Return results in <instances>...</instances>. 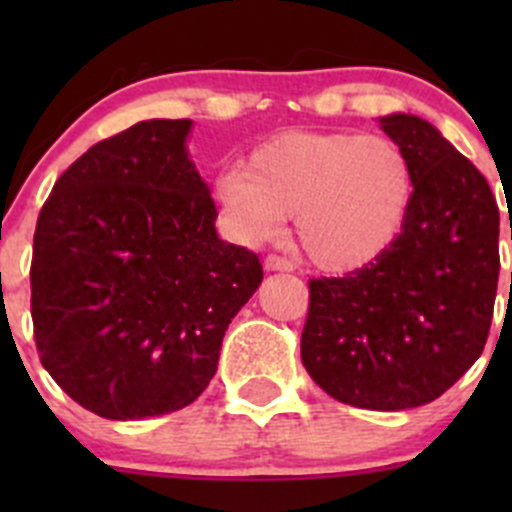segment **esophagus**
Wrapping results in <instances>:
<instances>
[{
    "label": "esophagus",
    "mask_w": 512,
    "mask_h": 512,
    "mask_svg": "<svg viewBox=\"0 0 512 512\" xmlns=\"http://www.w3.org/2000/svg\"><path fill=\"white\" fill-rule=\"evenodd\" d=\"M265 267L270 272H292L294 265L287 260V257H280V255H267L265 257Z\"/></svg>",
    "instance_id": "1"
}]
</instances>
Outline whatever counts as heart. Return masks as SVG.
Returning <instances> with one entry per match:
<instances>
[{
	"mask_svg": "<svg viewBox=\"0 0 512 512\" xmlns=\"http://www.w3.org/2000/svg\"><path fill=\"white\" fill-rule=\"evenodd\" d=\"M414 188V165L394 138L285 131L260 143L247 168H225L215 193L237 240H270L294 215L307 260L349 272L376 260L399 237Z\"/></svg>",
	"mask_w": 512,
	"mask_h": 512,
	"instance_id": "heart-1",
	"label": "heart"
}]
</instances>
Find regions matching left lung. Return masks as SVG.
I'll list each match as a JSON object with an SVG mask.
<instances>
[{
    "label": "left lung",
    "instance_id": "left-lung-1",
    "mask_svg": "<svg viewBox=\"0 0 512 512\" xmlns=\"http://www.w3.org/2000/svg\"><path fill=\"white\" fill-rule=\"evenodd\" d=\"M381 128L414 165L409 218L376 260L309 280L302 364L342 404L401 411L438 399L483 354L500 213L488 180L431 123L394 113Z\"/></svg>",
    "mask_w": 512,
    "mask_h": 512
}]
</instances>
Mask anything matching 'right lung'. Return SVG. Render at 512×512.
I'll list each match as a JSON object with an SVG mask.
<instances>
[{"mask_svg":"<svg viewBox=\"0 0 512 512\" xmlns=\"http://www.w3.org/2000/svg\"><path fill=\"white\" fill-rule=\"evenodd\" d=\"M190 126L153 118L98 141L36 220V352L76 404L113 421L193 404L262 282L260 257L215 232L218 208L185 151Z\"/></svg>","mask_w":512,"mask_h":512,"instance_id":"obj_1","label":"right lung"}]
</instances>
